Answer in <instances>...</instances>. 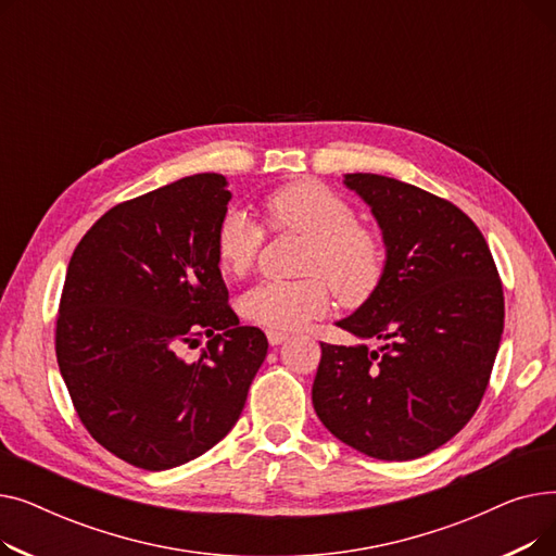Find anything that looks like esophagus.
Returning <instances> with one entry per match:
<instances>
[{"label": "esophagus", "mask_w": 556, "mask_h": 556, "mask_svg": "<svg viewBox=\"0 0 556 556\" xmlns=\"http://www.w3.org/2000/svg\"><path fill=\"white\" fill-rule=\"evenodd\" d=\"M288 340V333H281V331H268V342L273 344V346H277V344H281V342H286Z\"/></svg>", "instance_id": "obj_1"}]
</instances>
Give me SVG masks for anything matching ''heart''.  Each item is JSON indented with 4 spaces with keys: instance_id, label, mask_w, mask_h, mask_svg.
<instances>
[{
    "instance_id": "b5f03b06",
    "label": "heart",
    "mask_w": 556,
    "mask_h": 556,
    "mask_svg": "<svg viewBox=\"0 0 556 556\" xmlns=\"http://www.w3.org/2000/svg\"><path fill=\"white\" fill-rule=\"evenodd\" d=\"M266 218L275 229L308 239L298 281H261L239 302L250 323L298 331L323 317L333 293L342 304H363L383 281L386 248L378 233L356 220L344 198L313 180L290 182L266 198ZM263 227L241 210H227L214 233L216 261L225 275L245 277L256 263Z\"/></svg>"
}]
</instances>
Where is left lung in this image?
<instances>
[{"label":"left lung","instance_id":"8db88e82","mask_svg":"<svg viewBox=\"0 0 556 556\" xmlns=\"http://www.w3.org/2000/svg\"><path fill=\"white\" fill-rule=\"evenodd\" d=\"M383 231L386 273L340 329L381 346L329 344L313 407L369 457L432 453L476 415L505 327L503 283L476 223L453 202L376 173H346Z\"/></svg>","mask_w":556,"mask_h":556}]
</instances>
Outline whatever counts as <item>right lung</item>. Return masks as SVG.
<instances>
[{
	"label": "right lung",
	"mask_w": 556,
	"mask_h": 556,
	"mask_svg": "<svg viewBox=\"0 0 556 556\" xmlns=\"http://www.w3.org/2000/svg\"><path fill=\"white\" fill-rule=\"evenodd\" d=\"M231 193L189 175L105 212L67 266L55 358L94 440L146 471L216 446L239 421L268 338L227 304L214 233ZM207 334L198 362L185 345Z\"/></svg>",
	"instance_id": "add662e5"
}]
</instances>
